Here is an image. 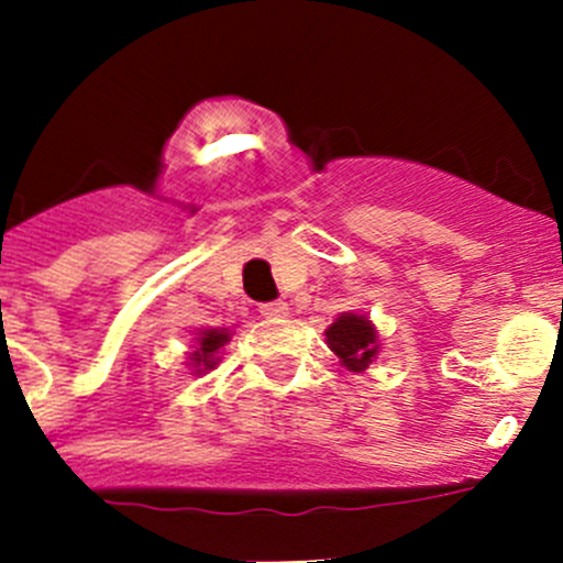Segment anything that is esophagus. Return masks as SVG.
I'll return each mask as SVG.
<instances>
[{"mask_svg":"<svg viewBox=\"0 0 563 563\" xmlns=\"http://www.w3.org/2000/svg\"><path fill=\"white\" fill-rule=\"evenodd\" d=\"M258 313L264 318H283V316H288V305L280 302V299H277V302H264L258 308Z\"/></svg>","mask_w":563,"mask_h":563,"instance_id":"1","label":"esophagus"}]
</instances>
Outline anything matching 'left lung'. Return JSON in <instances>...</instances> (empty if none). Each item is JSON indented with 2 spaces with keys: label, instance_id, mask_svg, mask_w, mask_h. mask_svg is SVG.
<instances>
[{
  "label": "left lung",
  "instance_id": "obj_1",
  "mask_svg": "<svg viewBox=\"0 0 563 563\" xmlns=\"http://www.w3.org/2000/svg\"><path fill=\"white\" fill-rule=\"evenodd\" d=\"M327 343L349 371H365L378 351L373 323L354 313H343L327 329Z\"/></svg>",
  "mask_w": 563,
  "mask_h": 563
}]
</instances>
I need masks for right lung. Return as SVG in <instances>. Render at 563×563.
I'll use <instances>...</instances> for the list:
<instances>
[{
    "mask_svg": "<svg viewBox=\"0 0 563 563\" xmlns=\"http://www.w3.org/2000/svg\"><path fill=\"white\" fill-rule=\"evenodd\" d=\"M225 340H229V332H223V329H207V332H201V338H198V351H192V362H196V367L209 371V367L218 365L214 354H218V349H223Z\"/></svg>",
    "mask_w": 563,
    "mask_h": 563,
    "instance_id": "right-lung-1",
    "label": "right lung"
}]
</instances>
